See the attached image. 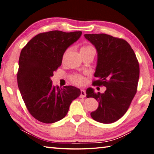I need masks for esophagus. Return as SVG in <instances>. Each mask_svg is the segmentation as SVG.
<instances>
[{"label":"esophagus","instance_id":"1","mask_svg":"<svg viewBox=\"0 0 154 154\" xmlns=\"http://www.w3.org/2000/svg\"><path fill=\"white\" fill-rule=\"evenodd\" d=\"M86 96V91L84 89L81 90V97H85Z\"/></svg>","mask_w":154,"mask_h":154}]
</instances>
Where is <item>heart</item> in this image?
Segmentation results:
<instances>
[{"label": "heart", "mask_w": 154, "mask_h": 154, "mask_svg": "<svg viewBox=\"0 0 154 154\" xmlns=\"http://www.w3.org/2000/svg\"><path fill=\"white\" fill-rule=\"evenodd\" d=\"M94 49V47H92L90 45H85V46H83L82 49H81V52H85V51H88V50H92ZM68 50H66V52H65V54L63 55V58L65 57V56L66 54V53L68 52ZM70 80H71V82L73 83V84L76 85H83L85 84L86 83V78L83 76V75H71V77H70Z\"/></svg>", "instance_id": "b5f03b06"}]
</instances>
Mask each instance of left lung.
Returning a JSON list of instances; mask_svg holds the SVG:
<instances>
[{
	"label": "left lung",
	"mask_w": 154,
	"mask_h": 154,
	"mask_svg": "<svg viewBox=\"0 0 154 154\" xmlns=\"http://www.w3.org/2000/svg\"><path fill=\"white\" fill-rule=\"evenodd\" d=\"M95 46L97 63L93 85L105 86L104 94L86 91L87 97H94L98 108L91 112L95 121L108 124L118 121L126 113L137 90L139 65L137 58L127 41L105 33L85 34Z\"/></svg>",
	"instance_id": "1"
}]
</instances>
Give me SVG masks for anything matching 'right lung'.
I'll return each instance as SVG.
<instances>
[{
    "mask_svg": "<svg viewBox=\"0 0 154 154\" xmlns=\"http://www.w3.org/2000/svg\"><path fill=\"white\" fill-rule=\"evenodd\" d=\"M82 32L50 31L33 37L21 50L17 83L31 115L44 123H54L67 114L81 91L73 86L52 85L50 77L61 65L64 53Z\"/></svg>",
    "mask_w": 154,
    "mask_h": 154,
    "instance_id": "add662e5",
    "label": "right lung"
}]
</instances>
